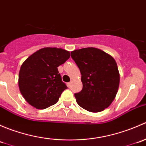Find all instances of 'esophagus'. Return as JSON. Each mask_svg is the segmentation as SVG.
<instances>
[{
  "label": "esophagus",
  "mask_w": 146,
  "mask_h": 146,
  "mask_svg": "<svg viewBox=\"0 0 146 146\" xmlns=\"http://www.w3.org/2000/svg\"><path fill=\"white\" fill-rule=\"evenodd\" d=\"M71 83H72L71 82H68V86L69 88H70V85H71Z\"/></svg>",
  "instance_id": "1"
}]
</instances>
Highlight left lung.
<instances>
[{"mask_svg":"<svg viewBox=\"0 0 146 146\" xmlns=\"http://www.w3.org/2000/svg\"><path fill=\"white\" fill-rule=\"evenodd\" d=\"M70 54L82 75V89L75 94L78 104L90 112H100L110 107L115 99L120 82L114 58L95 47L74 50Z\"/></svg>","mask_w":146,"mask_h":146,"instance_id":"8db88e82","label":"left lung"}]
</instances>
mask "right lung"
I'll return each mask as SVG.
<instances>
[{
  "instance_id": "add662e5",
  "label": "right lung",
  "mask_w": 146,
  "mask_h": 146,
  "mask_svg": "<svg viewBox=\"0 0 146 146\" xmlns=\"http://www.w3.org/2000/svg\"><path fill=\"white\" fill-rule=\"evenodd\" d=\"M70 56V52L63 48L45 47L23 63L19 72V89L30 105L44 110L58 101L67 86L62 82L58 67Z\"/></svg>"
}]
</instances>
